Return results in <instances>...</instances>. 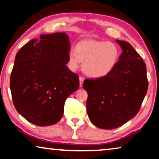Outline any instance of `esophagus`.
<instances>
[{
  "instance_id": "34e87169",
  "label": "esophagus",
  "mask_w": 159,
  "mask_h": 159,
  "mask_svg": "<svg viewBox=\"0 0 159 159\" xmlns=\"http://www.w3.org/2000/svg\"><path fill=\"white\" fill-rule=\"evenodd\" d=\"M80 86L82 87V84H83V81H84V78L82 77H80Z\"/></svg>"
}]
</instances>
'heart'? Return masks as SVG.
<instances>
[{
	"label": "heart",
	"instance_id": "b5f03b06",
	"mask_svg": "<svg viewBox=\"0 0 159 159\" xmlns=\"http://www.w3.org/2000/svg\"><path fill=\"white\" fill-rule=\"evenodd\" d=\"M120 50L113 42L84 40L80 42L76 50L69 53V66L75 71L83 61L82 69L89 77L101 78L114 70L118 63Z\"/></svg>",
	"mask_w": 159,
	"mask_h": 159
}]
</instances>
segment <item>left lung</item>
<instances>
[{"instance_id": "left-lung-1", "label": "left lung", "mask_w": 159, "mask_h": 159, "mask_svg": "<svg viewBox=\"0 0 159 159\" xmlns=\"http://www.w3.org/2000/svg\"><path fill=\"white\" fill-rule=\"evenodd\" d=\"M122 49L111 72L97 79H86L87 111L97 127L112 129L136 116L147 93L146 66L131 45L116 40Z\"/></svg>"}]
</instances>
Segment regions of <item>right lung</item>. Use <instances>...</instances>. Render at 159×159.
Returning <instances> with one entry per match:
<instances>
[{
	"mask_svg": "<svg viewBox=\"0 0 159 159\" xmlns=\"http://www.w3.org/2000/svg\"><path fill=\"white\" fill-rule=\"evenodd\" d=\"M70 43L64 32L41 34L17 52L10 78L17 111L34 125L45 127L62 118L67 98L79 88L69 69Z\"/></svg>",
	"mask_w": 159,
	"mask_h": 159,
	"instance_id": "add662e5",
	"label": "right lung"
}]
</instances>
